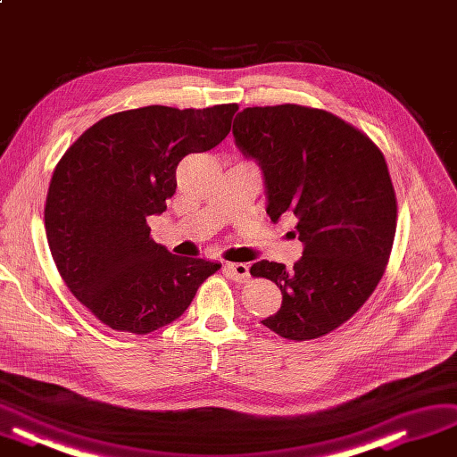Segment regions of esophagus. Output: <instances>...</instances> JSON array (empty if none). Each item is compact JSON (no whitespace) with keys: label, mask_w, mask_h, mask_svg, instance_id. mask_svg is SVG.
Listing matches in <instances>:
<instances>
[{"label":"esophagus","mask_w":457,"mask_h":457,"mask_svg":"<svg viewBox=\"0 0 457 457\" xmlns=\"http://www.w3.org/2000/svg\"><path fill=\"white\" fill-rule=\"evenodd\" d=\"M225 272L234 281H247V278H249V266L245 262H227L225 264Z\"/></svg>","instance_id":"obj_1"}]
</instances>
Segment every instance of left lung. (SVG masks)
<instances>
[{
    "instance_id": "8db88e82",
    "label": "left lung",
    "mask_w": 457,
    "mask_h": 457,
    "mask_svg": "<svg viewBox=\"0 0 457 457\" xmlns=\"http://www.w3.org/2000/svg\"><path fill=\"white\" fill-rule=\"evenodd\" d=\"M236 147L264 179L266 213L296 217L303 257L259 261L281 308L261 323L287 340L320 338L348 321L384 276L397 200L382 151L352 124L304 105L247 107L234 119Z\"/></svg>"
}]
</instances>
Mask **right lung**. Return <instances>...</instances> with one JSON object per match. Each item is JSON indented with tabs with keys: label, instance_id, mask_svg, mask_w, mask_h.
Returning a JSON list of instances; mask_svg holds the SVG:
<instances>
[{
	"label": "right lung",
	"instance_id": "obj_1",
	"mask_svg": "<svg viewBox=\"0 0 457 457\" xmlns=\"http://www.w3.org/2000/svg\"><path fill=\"white\" fill-rule=\"evenodd\" d=\"M236 112V104L130 109L92 124L60 159L46 240L62 279L104 325L134 335L166 327L221 269L154 244L147 217L174 196L183 156L221 144Z\"/></svg>",
	"mask_w": 457,
	"mask_h": 457
}]
</instances>
